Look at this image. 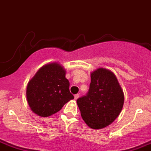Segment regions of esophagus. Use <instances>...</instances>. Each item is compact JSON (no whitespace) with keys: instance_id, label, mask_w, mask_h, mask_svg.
Returning a JSON list of instances; mask_svg holds the SVG:
<instances>
[{"instance_id":"1","label":"esophagus","mask_w":151,"mask_h":151,"mask_svg":"<svg viewBox=\"0 0 151 151\" xmlns=\"http://www.w3.org/2000/svg\"><path fill=\"white\" fill-rule=\"evenodd\" d=\"M79 97H80V94H76V95H74V99L77 100Z\"/></svg>"}]
</instances>
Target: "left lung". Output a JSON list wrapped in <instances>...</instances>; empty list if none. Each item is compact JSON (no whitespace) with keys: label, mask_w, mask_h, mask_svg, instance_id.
<instances>
[{"label":"left lung","mask_w":151,"mask_h":151,"mask_svg":"<svg viewBox=\"0 0 151 151\" xmlns=\"http://www.w3.org/2000/svg\"><path fill=\"white\" fill-rule=\"evenodd\" d=\"M124 93L115 74L105 68L91 74V83L86 95L77 100L81 116L92 129L111 124L123 108Z\"/></svg>","instance_id":"1"}]
</instances>
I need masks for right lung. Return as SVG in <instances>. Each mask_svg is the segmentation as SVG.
Wrapping results in <instances>:
<instances>
[{"label": "right lung", "instance_id": "1", "mask_svg": "<svg viewBox=\"0 0 151 151\" xmlns=\"http://www.w3.org/2000/svg\"><path fill=\"white\" fill-rule=\"evenodd\" d=\"M27 98L32 111L39 116L47 117L59 112L74 98L64 68L57 63L41 68L28 83Z\"/></svg>", "mask_w": 151, "mask_h": 151}]
</instances>
